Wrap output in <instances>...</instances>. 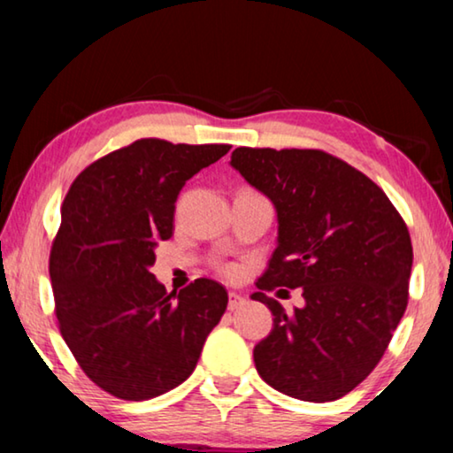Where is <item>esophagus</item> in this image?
Segmentation results:
<instances>
[{
    "instance_id": "esophagus-1",
    "label": "esophagus",
    "mask_w": 453,
    "mask_h": 453,
    "mask_svg": "<svg viewBox=\"0 0 453 453\" xmlns=\"http://www.w3.org/2000/svg\"><path fill=\"white\" fill-rule=\"evenodd\" d=\"M245 305V296H241L239 293H228V309L234 311V309H241Z\"/></svg>"
}]
</instances>
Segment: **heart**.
Here are the masks:
<instances>
[{
	"mask_svg": "<svg viewBox=\"0 0 453 453\" xmlns=\"http://www.w3.org/2000/svg\"><path fill=\"white\" fill-rule=\"evenodd\" d=\"M225 272H226V274H233V272H234V268H233V265H226V268H225Z\"/></svg>",
	"mask_w": 453,
	"mask_h": 453,
	"instance_id": "1",
	"label": "heart"
}]
</instances>
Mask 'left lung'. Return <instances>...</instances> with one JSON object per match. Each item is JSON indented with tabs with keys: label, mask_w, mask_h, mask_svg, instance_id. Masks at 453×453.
I'll list each match as a JSON object with an SVG mask.
<instances>
[{
	"label": "left lung",
	"mask_w": 453,
	"mask_h": 453,
	"mask_svg": "<svg viewBox=\"0 0 453 453\" xmlns=\"http://www.w3.org/2000/svg\"><path fill=\"white\" fill-rule=\"evenodd\" d=\"M231 166L278 216V245L251 295L274 315L253 349L257 373L290 398H342L381 361L406 311V222L367 175L324 150L241 146ZM278 286L303 288L306 307L284 312L263 293Z\"/></svg>",
	"instance_id": "8db88e82"
}]
</instances>
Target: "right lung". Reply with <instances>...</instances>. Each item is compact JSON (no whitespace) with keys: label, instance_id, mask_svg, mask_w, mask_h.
I'll return each mask as SVG.
<instances>
[{"label":"right lung","instance_id":"obj_1","mask_svg":"<svg viewBox=\"0 0 453 453\" xmlns=\"http://www.w3.org/2000/svg\"><path fill=\"white\" fill-rule=\"evenodd\" d=\"M228 150L135 140L67 191L49 257L55 315L84 373L115 398L150 400L183 383L225 313L222 284L197 278L166 293L150 268L185 181Z\"/></svg>","mask_w":453,"mask_h":453}]
</instances>
